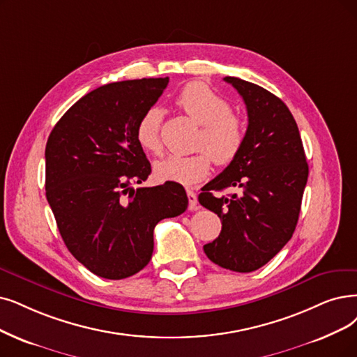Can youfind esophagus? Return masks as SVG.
Here are the masks:
<instances>
[{
	"instance_id": "1",
	"label": "esophagus",
	"mask_w": 357,
	"mask_h": 357,
	"mask_svg": "<svg viewBox=\"0 0 357 357\" xmlns=\"http://www.w3.org/2000/svg\"><path fill=\"white\" fill-rule=\"evenodd\" d=\"M188 199H189V209H196V205H197V197L195 195L193 190L188 189Z\"/></svg>"
}]
</instances>
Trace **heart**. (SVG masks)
<instances>
[{
	"label": "heart",
	"instance_id": "heart-1",
	"mask_svg": "<svg viewBox=\"0 0 357 357\" xmlns=\"http://www.w3.org/2000/svg\"><path fill=\"white\" fill-rule=\"evenodd\" d=\"M178 107L195 120L202 130L199 133L196 148L201 151L190 156L169 155L155 162V177L193 186L208 177L212 160L218 165H230L245 145V123L231 112L227 99L211 91L201 82H192L183 88L177 98ZM161 123L162 111L158 107L148 108L136 124L137 144L151 153H161Z\"/></svg>",
	"mask_w": 357,
	"mask_h": 357
}]
</instances>
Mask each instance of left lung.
I'll use <instances>...</instances> for the list:
<instances>
[{"label":"left lung","instance_id":"obj_1","mask_svg":"<svg viewBox=\"0 0 357 357\" xmlns=\"http://www.w3.org/2000/svg\"><path fill=\"white\" fill-rule=\"evenodd\" d=\"M224 80L243 98L249 124L237 158L197 197L222 222L220 236L204 250L213 264L225 269L252 273L273 259L291 238L309 167L287 105L255 83L231 76ZM227 187H236L239 193H213Z\"/></svg>","mask_w":357,"mask_h":357}]
</instances>
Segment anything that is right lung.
I'll use <instances>...</instances> for the list:
<instances>
[{
    "label": "right lung",
    "instance_id": "add662e5",
    "mask_svg": "<svg viewBox=\"0 0 357 357\" xmlns=\"http://www.w3.org/2000/svg\"><path fill=\"white\" fill-rule=\"evenodd\" d=\"M167 84L168 77L104 84L71 105L48 137V204L70 253L98 277L123 280L144 269L155 225L188 209L177 183L130 188L151 174L136 124Z\"/></svg>",
    "mask_w": 357,
    "mask_h": 357
}]
</instances>
